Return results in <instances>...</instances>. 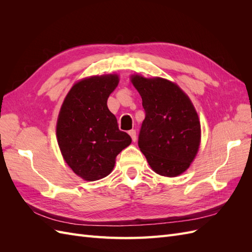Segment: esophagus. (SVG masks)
Wrapping results in <instances>:
<instances>
[{
	"mask_svg": "<svg viewBox=\"0 0 252 252\" xmlns=\"http://www.w3.org/2000/svg\"><path fill=\"white\" fill-rule=\"evenodd\" d=\"M128 133H129V135L131 136L132 141H133V142H135V141H136V131H135V130H133V129H132V130H130V131H129Z\"/></svg>",
	"mask_w": 252,
	"mask_h": 252,
	"instance_id": "obj_1",
	"label": "esophagus"
}]
</instances>
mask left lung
I'll list each match as a JSON object with an SVG mask.
<instances>
[{
	"instance_id": "left-lung-1",
	"label": "left lung",
	"mask_w": 252,
	"mask_h": 252,
	"mask_svg": "<svg viewBox=\"0 0 252 252\" xmlns=\"http://www.w3.org/2000/svg\"><path fill=\"white\" fill-rule=\"evenodd\" d=\"M146 116L139 147L151 169L174 178L194 161L201 144V123L189 96L177 83L159 77L131 74Z\"/></svg>"
}]
</instances>
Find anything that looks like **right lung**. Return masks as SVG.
<instances>
[{
    "label": "right lung",
    "instance_id": "1",
    "mask_svg": "<svg viewBox=\"0 0 252 252\" xmlns=\"http://www.w3.org/2000/svg\"><path fill=\"white\" fill-rule=\"evenodd\" d=\"M119 82L117 73L84 78L73 84L61 106L56 130L61 154L69 168L85 181L107 177L117 156L131 144L107 107Z\"/></svg>",
    "mask_w": 252,
    "mask_h": 252
}]
</instances>
